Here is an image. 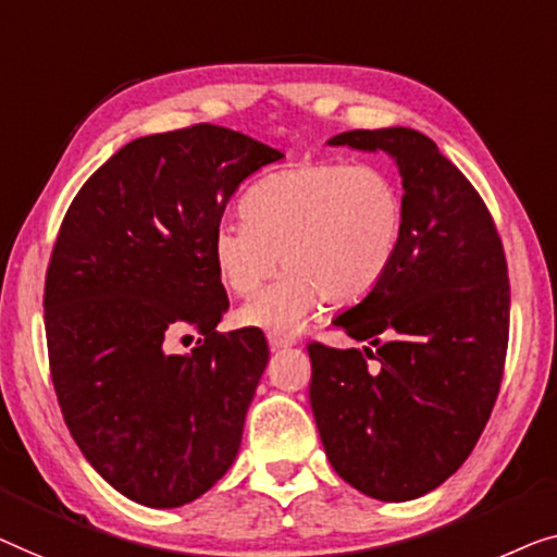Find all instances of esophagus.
<instances>
[{"instance_id": "34e87169", "label": "esophagus", "mask_w": 557, "mask_h": 557, "mask_svg": "<svg viewBox=\"0 0 557 557\" xmlns=\"http://www.w3.org/2000/svg\"><path fill=\"white\" fill-rule=\"evenodd\" d=\"M268 341H270V348H272V350L289 348V346H295V343H297V341L293 338V335H287V333H270Z\"/></svg>"}]
</instances>
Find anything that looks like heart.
Returning a JSON list of instances; mask_svg holds the SVG:
<instances>
[{"label": "heart", "instance_id": "obj_1", "mask_svg": "<svg viewBox=\"0 0 557 557\" xmlns=\"http://www.w3.org/2000/svg\"><path fill=\"white\" fill-rule=\"evenodd\" d=\"M239 222L211 232L216 275L247 297L287 275L242 308L247 325L289 331L320 300H363L388 275L406 234L398 178L375 163L318 161L275 171L242 197Z\"/></svg>", "mask_w": 557, "mask_h": 557}]
</instances>
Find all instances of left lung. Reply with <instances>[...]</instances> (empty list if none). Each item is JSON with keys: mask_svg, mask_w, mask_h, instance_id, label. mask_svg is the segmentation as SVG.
<instances>
[{"mask_svg": "<svg viewBox=\"0 0 557 557\" xmlns=\"http://www.w3.org/2000/svg\"><path fill=\"white\" fill-rule=\"evenodd\" d=\"M331 146L396 161L406 234L381 285L333 320L371 348L308 343L312 417L343 480L406 503L449 480L490 421L510 338L505 249L487 203L424 133L346 131Z\"/></svg>", "mask_w": 557, "mask_h": 557, "instance_id": "8db88e82", "label": "left lung"}]
</instances>
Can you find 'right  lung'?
Listing matches in <instances>:
<instances>
[{"label":"right lung","instance_id":"add662e5","mask_svg":"<svg viewBox=\"0 0 557 557\" xmlns=\"http://www.w3.org/2000/svg\"><path fill=\"white\" fill-rule=\"evenodd\" d=\"M282 153L197 123L131 140L77 191L45 277L54 394L85 459L133 503L182 507L222 480L270 348L219 333L230 300L211 260L226 201ZM200 346L169 357L174 332Z\"/></svg>","mask_w":557,"mask_h":557}]
</instances>
